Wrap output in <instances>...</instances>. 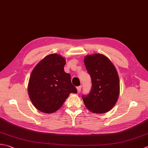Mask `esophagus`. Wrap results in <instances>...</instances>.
Listing matches in <instances>:
<instances>
[{"instance_id":"esophagus-1","label":"esophagus","mask_w":148,"mask_h":148,"mask_svg":"<svg viewBox=\"0 0 148 148\" xmlns=\"http://www.w3.org/2000/svg\"><path fill=\"white\" fill-rule=\"evenodd\" d=\"M77 92L78 93H79L81 92V90H82V86H79L77 87Z\"/></svg>"}]
</instances>
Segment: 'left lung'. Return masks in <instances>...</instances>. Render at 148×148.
Masks as SVG:
<instances>
[{
	"mask_svg": "<svg viewBox=\"0 0 148 148\" xmlns=\"http://www.w3.org/2000/svg\"><path fill=\"white\" fill-rule=\"evenodd\" d=\"M84 63L92 80L90 93L82 95L85 106L95 114L110 111L119 95V78L116 69L108 58L101 54L87 55Z\"/></svg>",
	"mask_w": 148,
	"mask_h": 148,
	"instance_id": "1",
	"label": "left lung"
}]
</instances>
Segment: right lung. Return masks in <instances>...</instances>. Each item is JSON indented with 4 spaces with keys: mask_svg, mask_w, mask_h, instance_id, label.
I'll return each mask as SVG.
<instances>
[{
    "mask_svg": "<svg viewBox=\"0 0 148 148\" xmlns=\"http://www.w3.org/2000/svg\"><path fill=\"white\" fill-rule=\"evenodd\" d=\"M65 59L61 55L45 56L31 72L28 94L33 105L40 112L51 114L60 109L71 93H77L71 75L64 71Z\"/></svg>",
    "mask_w": 148,
    "mask_h": 148,
    "instance_id": "right-lung-1",
    "label": "right lung"
}]
</instances>
